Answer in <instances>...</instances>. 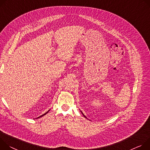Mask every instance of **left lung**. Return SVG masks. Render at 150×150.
Segmentation results:
<instances>
[{
	"label": "left lung",
	"mask_w": 150,
	"mask_h": 150,
	"mask_svg": "<svg viewBox=\"0 0 150 150\" xmlns=\"http://www.w3.org/2000/svg\"><path fill=\"white\" fill-rule=\"evenodd\" d=\"M81 113H82V114H83V115H84V117H85V118H86V119H88V118H87V117H86V116H85V115H84V114H83V112H81Z\"/></svg>",
	"instance_id": "8db88e82"
}]
</instances>
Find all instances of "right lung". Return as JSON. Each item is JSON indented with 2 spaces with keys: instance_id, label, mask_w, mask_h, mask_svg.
<instances>
[{
  "instance_id": "obj_1",
  "label": "right lung",
  "mask_w": 150,
  "mask_h": 150,
  "mask_svg": "<svg viewBox=\"0 0 150 150\" xmlns=\"http://www.w3.org/2000/svg\"><path fill=\"white\" fill-rule=\"evenodd\" d=\"M49 111H50V110H48V111H47V112H45V114H43V115H40V117H38V118H37V119H38V118H40V117H42V116H43V115H46V114H47V112H49Z\"/></svg>"
}]
</instances>
